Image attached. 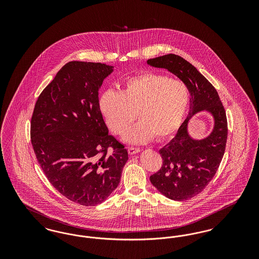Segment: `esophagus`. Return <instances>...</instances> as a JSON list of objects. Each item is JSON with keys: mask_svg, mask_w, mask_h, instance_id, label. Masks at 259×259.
<instances>
[{"mask_svg": "<svg viewBox=\"0 0 259 259\" xmlns=\"http://www.w3.org/2000/svg\"><path fill=\"white\" fill-rule=\"evenodd\" d=\"M128 152H129V154H136V153H138V152H140V148H128Z\"/></svg>", "mask_w": 259, "mask_h": 259, "instance_id": "34e87169", "label": "esophagus"}]
</instances>
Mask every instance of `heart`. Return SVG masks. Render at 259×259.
I'll list each match as a JSON object with an SVG mask.
<instances>
[{
  "instance_id": "1",
  "label": "heart",
  "mask_w": 259,
  "mask_h": 259,
  "mask_svg": "<svg viewBox=\"0 0 259 259\" xmlns=\"http://www.w3.org/2000/svg\"><path fill=\"white\" fill-rule=\"evenodd\" d=\"M190 103V92L181 80L165 74L146 73L128 78L120 92L105 91L99 107L108 127L132 144L170 138L180 128Z\"/></svg>"
}]
</instances>
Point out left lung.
<instances>
[{"label": "left lung", "mask_w": 259, "mask_h": 259, "mask_svg": "<svg viewBox=\"0 0 259 259\" xmlns=\"http://www.w3.org/2000/svg\"><path fill=\"white\" fill-rule=\"evenodd\" d=\"M148 65L166 69L188 87L190 108L175 138L159 150L162 166L149 180L164 196L185 201L198 195L209 185L222 162L227 141V118L215 88L197 69L176 54L148 59ZM201 110L213 115L215 126L205 139L194 140L188 135L189 119Z\"/></svg>", "instance_id": "8db88e82"}]
</instances>
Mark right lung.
Here are the masks:
<instances>
[{"mask_svg":"<svg viewBox=\"0 0 259 259\" xmlns=\"http://www.w3.org/2000/svg\"><path fill=\"white\" fill-rule=\"evenodd\" d=\"M112 68L67 63L38 96L31 118V143L40 168L63 196L82 206L109 197L128 160L99 107V88Z\"/></svg>","mask_w":259,"mask_h":259,"instance_id":"obj_1","label":"right lung"}]
</instances>
